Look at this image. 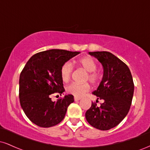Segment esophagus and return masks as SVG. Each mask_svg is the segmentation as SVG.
<instances>
[{
    "instance_id": "1",
    "label": "esophagus",
    "mask_w": 150,
    "mask_h": 150,
    "mask_svg": "<svg viewBox=\"0 0 150 150\" xmlns=\"http://www.w3.org/2000/svg\"><path fill=\"white\" fill-rule=\"evenodd\" d=\"M80 99H81L80 97H74V100L75 101H79V100H80Z\"/></svg>"
}]
</instances>
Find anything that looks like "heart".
Wrapping results in <instances>:
<instances>
[{
    "label": "heart",
    "mask_w": 150,
    "mask_h": 150,
    "mask_svg": "<svg viewBox=\"0 0 150 150\" xmlns=\"http://www.w3.org/2000/svg\"><path fill=\"white\" fill-rule=\"evenodd\" d=\"M75 64L78 67L83 68L87 72V75L85 77V80H89L92 84L95 85L100 80V75L96 70L97 62L92 57L89 56H82L75 61ZM73 71V65L69 62L63 63L60 69V74L62 80L65 82H68L71 77ZM90 89V85L87 82L82 84H78L73 82L66 87L67 92L77 97H81L87 92Z\"/></svg>",
    "instance_id": "obj_1"
}]
</instances>
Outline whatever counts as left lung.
Masks as SVG:
<instances>
[{
  "label": "left lung",
  "instance_id": "1",
  "mask_svg": "<svg viewBox=\"0 0 150 150\" xmlns=\"http://www.w3.org/2000/svg\"><path fill=\"white\" fill-rule=\"evenodd\" d=\"M103 65L104 75L93 94L104 103L95 102L86 111L87 122L94 128L107 130L118 125L128 114L134 92L132 77L128 65L108 51L89 52Z\"/></svg>",
  "mask_w": 150,
  "mask_h": 150
}]
</instances>
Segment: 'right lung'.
<instances>
[{"label":"right lung","mask_w":150,"mask_h":150,"mask_svg":"<svg viewBox=\"0 0 150 150\" xmlns=\"http://www.w3.org/2000/svg\"><path fill=\"white\" fill-rule=\"evenodd\" d=\"M77 51L51 49L33 55L20 75L19 97L21 107L32 123L49 128L64 118L68 106L74 101L72 94L56 101L53 94L65 92L60 69L63 63L79 54Z\"/></svg>","instance_id":"add662e5"}]
</instances>
